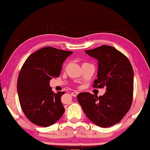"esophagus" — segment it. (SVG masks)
Wrapping results in <instances>:
<instances>
[{
  "label": "esophagus",
  "instance_id": "obj_1",
  "mask_svg": "<svg viewBox=\"0 0 150 150\" xmlns=\"http://www.w3.org/2000/svg\"><path fill=\"white\" fill-rule=\"evenodd\" d=\"M78 93H79V92H78V91H73V92L71 93V96H73V97H76L77 96Z\"/></svg>",
  "mask_w": 150,
  "mask_h": 150
}]
</instances>
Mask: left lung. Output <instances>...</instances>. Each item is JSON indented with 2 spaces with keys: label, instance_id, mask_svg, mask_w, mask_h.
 Segmentation results:
<instances>
[{
  "label": "left lung",
  "instance_id": "obj_1",
  "mask_svg": "<svg viewBox=\"0 0 150 150\" xmlns=\"http://www.w3.org/2000/svg\"><path fill=\"white\" fill-rule=\"evenodd\" d=\"M85 53L98 61L94 87H106L103 96L88 92L77 95L78 102L89 120L101 127L120 122L129 110L134 91V71L129 59L111 46L102 45Z\"/></svg>",
  "mask_w": 150,
  "mask_h": 150
}]
</instances>
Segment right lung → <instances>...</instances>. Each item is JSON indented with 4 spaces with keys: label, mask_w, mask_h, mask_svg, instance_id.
Masks as SVG:
<instances>
[{
    "label": "right lung",
    "mask_w": 150,
    "mask_h": 150,
    "mask_svg": "<svg viewBox=\"0 0 150 150\" xmlns=\"http://www.w3.org/2000/svg\"><path fill=\"white\" fill-rule=\"evenodd\" d=\"M72 53L46 47L30 54L24 63L17 81L18 96L21 109L34 124L50 126L65 112L61 101L65 92L54 93L49 82L59 77L63 63Z\"/></svg>",
    "instance_id": "right-lung-1"
}]
</instances>
